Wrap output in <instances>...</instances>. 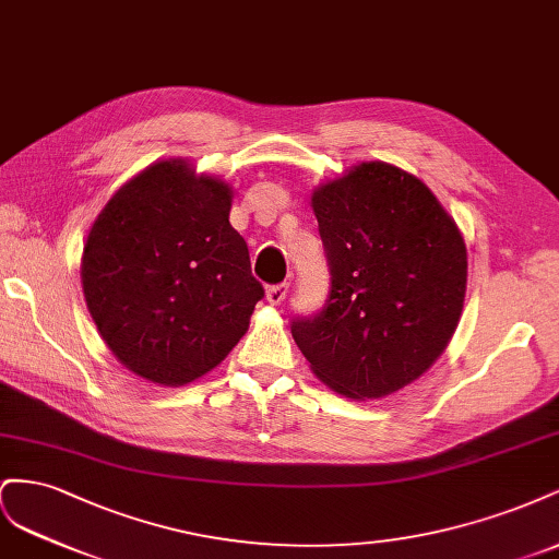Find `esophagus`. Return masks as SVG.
Returning a JSON list of instances; mask_svg holds the SVG:
<instances>
[{"label":"esophagus","instance_id":"obj_1","mask_svg":"<svg viewBox=\"0 0 559 559\" xmlns=\"http://www.w3.org/2000/svg\"><path fill=\"white\" fill-rule=\"evenodd\" d=\"M288 290H290V285L288 283H278V285H271V288L266 290V301L269 305H274V307H278L281 301L288 297Z\"/></svg>","mask_w":559,"mask_h":559}]
</instances>
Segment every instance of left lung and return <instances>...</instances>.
<instances>
[{
  "mask_svg": "<svg viewBox=\"0 0 559 559\" xmlns=\"http://www.w3.org/2000/svg\"><path fill=\"white\" fill-rule=\"evenodd\" d=\"M330 297L293 337L325 386L377 401L419 379L464 311L468 252L454 217L419 178L362 162L311 194Z\"/></svg>",
  "mask_w": 559,
  "mask_h": 559,
  "instance_id": "obj_1",
  "label": "left lung"
}]
</instances>
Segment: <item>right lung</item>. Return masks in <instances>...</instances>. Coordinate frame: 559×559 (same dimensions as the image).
<instances>
[{
	"label": "right lung",
	"mask_w": 559,
	"mask_h": 559,
	"mask_svg": "<svg viewBox=\"0 0 559 559\" xmlns=\"http://www.w3.org/2000/svg\"><path fill=\"white\" fill-rule=\"evenodd\" d=\"M231 199L227 180L164 158L121 185L88 229V313L123 368L152 384L185 386L217 368L264 297L229 225Z\"/></svg>",
	"instance_id": "obj_1"
}]
</instances>
